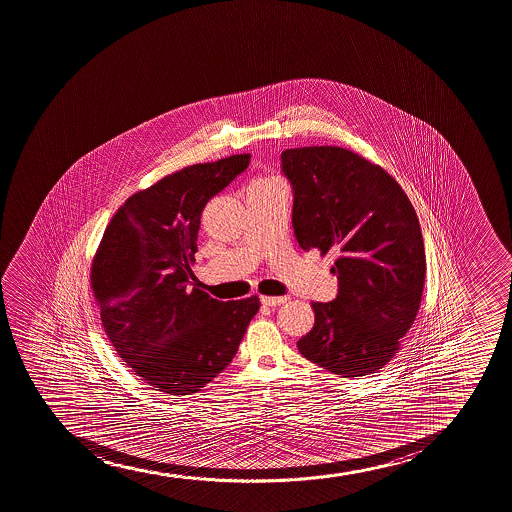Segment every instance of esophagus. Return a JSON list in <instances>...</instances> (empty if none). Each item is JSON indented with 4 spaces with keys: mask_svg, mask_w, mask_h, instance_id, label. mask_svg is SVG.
<instances>
[{
    "mask_svg": "<svg viewBox=\"0 0 512 512\" xmlns=\"http://www.w3.org/2000/svg\"><path fill=\"white\" fill-rule=\"evenodd\" d=\"M260 301H262V305L265 306H277L286 303L288 298H286V296H260Z\"/></svg>",
    "mask_w": 512,
    "mask_h": 512,
    "instance_id": "1",
    "label": "esophagus"
}]
</instances>
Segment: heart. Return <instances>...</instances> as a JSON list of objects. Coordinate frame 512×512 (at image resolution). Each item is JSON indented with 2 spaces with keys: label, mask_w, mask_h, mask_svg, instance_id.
<instances>
[{
  "label": "heart",
  "mask_w": 512,
  "mask_h": 512,
  "mask_svg": "<svg viewBox=\"0 0 512 512\" xmlns=\"http://www.w3.org/2000/svg\"><path fill=\"white\" fill-rule=\"evenodd\" d=\"M259 184H264V182H259Z\"/></svg>",
  "instance_id": "obj_1"
}]
</instances>
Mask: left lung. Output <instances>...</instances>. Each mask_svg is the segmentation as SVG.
<instances>
[{"label": "left lung", "instance_id": "8db88e82", "mask_svg": "<svg viewBox=\"0 0 512 512\" xmlns=\"http://www.w3.org/2000/svg\"><path fill=\"white\" fill-rule=\"evenodd\" d=\"M281 167L299 247L337 253V298L311 303L315 325L299 352L342 378L378 373L422 299L424 238L414 206L390 173L339 146L282 151Z\"/></svg>", "mask_w": 512, "mask_h": 512}]
</instances>
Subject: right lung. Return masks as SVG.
Listing matches in <instances>:
<instances>
[{
  "label": "right lung",
  "mask_w": 512,
  "mask_h": 512,
  "mask_svg": "<svg viewBox=\"0 0 512 512\" xmlns=\"http://www.w3.org/2000/svg\"><path fill=\"white\" fill-rule=\"evenodd\" d=\"M250 155L197 163L129 197L92 264L105 334L134 374L168 395H190L235 357L257 296L219 301L190 288L202 209L245 172Z\"/></svg>",
  "instance_id": "1"
}]
</instances>
